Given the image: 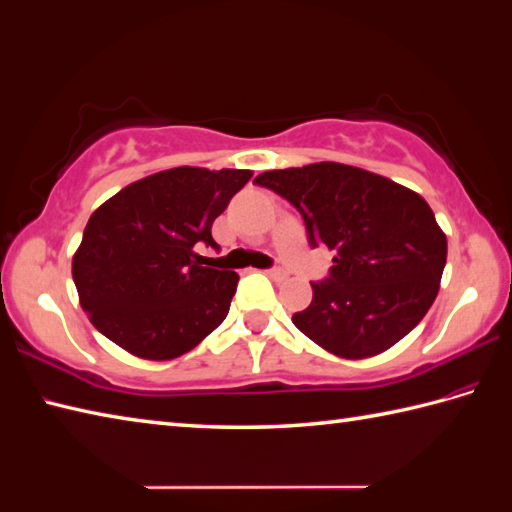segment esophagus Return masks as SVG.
<instances>
[{
	"label": "esophagus",
	"instance_id": "34e87169",
	"mask_svg": "<svg viewBox=\"0 0 512 512\" xmlns=\"http://www.w3.org/2000/svg\"><path fill=\"white\" fill-rule=\"evenodd\" d=\"M267 276L269 278H274L276 282H282V280H287V271L285 269H282V267H274V269H267Z\"/></svg>",
	"mask_w": 512,
	"mask_h": 512
}]
</instances>
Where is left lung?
<instances>
[{
	"label": "left lung",
	"instance_id": "8db88e82",
	"mask_svg": "<svg viewBox=\"0 0 512 512\" xmlns=\"http://www.w3.org/2000/svg\"><path fill=\"white\" fill-rule=\"evenodd\" d=\"M254 184L302 214L309 245L333 249L331 274L311 282L313 300L293 324L344 359L388 350L434 304L447 236L418 192L337 162L267 170Z\"/></svg>",
	"mask_w": 512,
	"mask_h": 512
}]
</instances>
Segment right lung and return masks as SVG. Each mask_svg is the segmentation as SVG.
I'll return each mask as SVG.
<instances>
[{
    "mask_svg": "<svg viewBox=\"0 0 512 512\" xmlns=\"http://www.w3.org/2000/svg\"><path fill=\"white\" fill-rule=\"evenodd\" d=\"M252 170L179 166L133 181L89 217L72 260L83 311L131 355L175 359L230 311L238 274L203 267L212 223Z\"/></svg>",
    "mask_w": 512,
    "mask_h": 512,
    "instance_id": "1",
    "label": "right lung"
}]
</instances>
